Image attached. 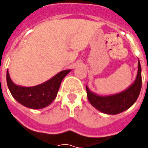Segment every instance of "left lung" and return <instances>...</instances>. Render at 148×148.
<instances>
[{
	"instance_id": "1",
	"label": "left lung",
	"mask_w": 148,
	"mask_h": 148,
	"mask_svg": "<svg viewBox=\"0 0 148 148\" xmlns=\"http://www.w3.org/2000/svg\"><path fill=\"white\" fill-rule=\"evenodd\" d=\"M142 86L141 66L138 61V72L136 80L123 92L109 95L100 96L91 92L86 86L87 97L90 104L100 112L109 115H116L129 109L136 102Z\"/></svg>"
}]
</instances>
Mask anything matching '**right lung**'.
Returning a JSON list of instances; mask_svg holds the SVG:
<instances>
[{"label": "right lung", "mask_w": 148, "mask_h": 148, "mask_svg": "<svg viewBox=\"0 0 148 148\" xmlns=\"http://www.w3.org/2000/svg\"><path fill=\"white\" fill-rule=\"evenodd\" d=\"M71 71H61L50 80L32 87L20 86L14 84L7 71V85L12 97L21 105L29 109H42L55 99L62 81Z\"/></svg>", "instance_id": "obj_1"}]
</instances>
